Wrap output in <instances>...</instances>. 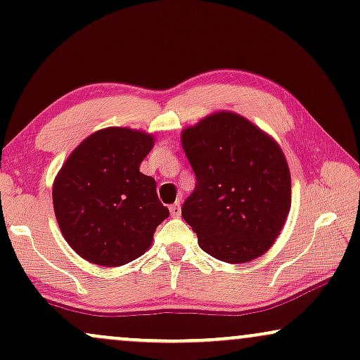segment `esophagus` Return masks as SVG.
<instances>
[{
	"mask_svg": "<svg viewBox=\"0 0 360 360\" xmlns=\"http://www.w3.org/2000/svg\"><path fill=\"white\" fill-rule=\"evenodd\" d=\"M169 210H171L172 218H177V216L181 214V205H179V202H174V205H171V207H169Z\"/></svg>",
	"mask_w": 360,
	"mask_h": 360,
	"instance_id": "esophagus-1",
	"label": "esophagus"
}]
</instances>
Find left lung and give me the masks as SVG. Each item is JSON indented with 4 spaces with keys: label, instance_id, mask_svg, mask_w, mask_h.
Returning <instances> with one entry per match:
<instances>
[{
    "label": "left lung",
    "instance_id": "8db88e82",
    "mask_svg": "<svg viewBox=\"0 0 360 360\" xmlns=\"http://www.w3.org/2000/svg\"><path fill=\"white\" fill-rule=\"evenodd\" d=\"M181 142L196 174L181 214L199 246L226 263L262 257L278 238L292 202L280 146L248 119L226 110L184 129Z\"/></svg>",
    "mask_w": 360,
    "mask_h": 360
}]
</instances>
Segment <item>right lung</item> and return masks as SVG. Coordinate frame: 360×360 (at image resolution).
<instances>
[{
  "instance_id": "right-lung-1",
  "label": "right lung",
  "mask_w": 360,
  "mask_h": 360,
  "mask_svg": "<svg viewBox=\"0 0 360 360\" xmlns=\"http://www.w3.org/2000/svg\"><path fill=\"white\" fill-rule=\"evenodd\" d=\"M154 137L107 127L85 139L53 183V210L67 243L86 262L120 266L144 255L169 216L154 177L139 171Z\"/></svg>"
}]
</instances>
